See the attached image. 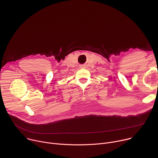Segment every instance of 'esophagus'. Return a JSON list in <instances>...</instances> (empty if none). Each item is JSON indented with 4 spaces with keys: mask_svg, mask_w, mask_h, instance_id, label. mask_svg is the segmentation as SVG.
<instances>
[{
    "mask_svg": "<svg viewBox=\"0 0 158 158\" xmlns=\"http://www.w3.org/2000/svg\"><path fill=\"white\" fill-rule=\"evenodd\" d=\"M80 67H81V68H83V66H81Z\"/></svg>",
    "mask_w": 158,
    "mask_h": 158,
    "instance_id": "1",
    "label": "esophagus"
}]
</instances>
